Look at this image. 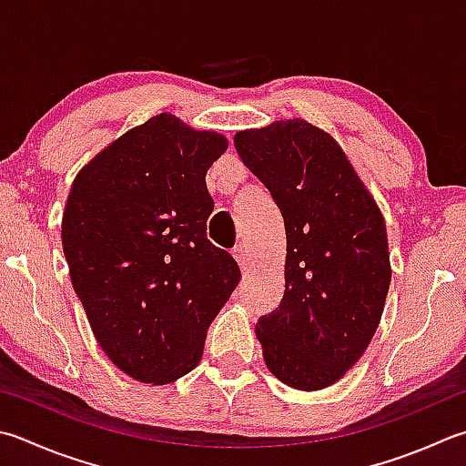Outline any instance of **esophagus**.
<instances>
[{
	"label": "esophagus",
	"instance_id": "esophagus-1",
	"mask_svg": "<svg viewBox=\"0 0 466 466\" xmlns=\"http://www.w3.org/2000/svg\"><path fill=\"white\" fill-rule=\"evenodd\" d=\"M232 254H234V258L238 260V264L242 267V270H246L248 268V248H246L244 244H236L234 246V250H232Z\"/></svg>",
	"mask_w": 466,
	"mask_h": 466
}]
</instances>
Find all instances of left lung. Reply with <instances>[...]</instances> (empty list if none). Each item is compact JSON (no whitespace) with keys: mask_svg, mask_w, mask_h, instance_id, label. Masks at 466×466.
<instances>
[{"mask_svg":"<svg viewBox=\"0 0 466 466\" xmlns=\"http://www.w3.org/2000/svg\"><path fill=\"white\" fill-rule=\"evenodd\" d=\"M234 147L285 218V297L257 325L264 363L282 384L323 390L355 366L384 313V216L339 143L303 118L236 133Z\"/></svg>","mask_w":466,"mask_h":466,"instance_id":"obj_1","label":"left lung"}]
</instances>
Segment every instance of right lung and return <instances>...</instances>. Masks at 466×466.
<instances>
[{"mask_svg": "<svg viewBox=\"0 0 466 466\" xmlns=\"http://www.w3.org/2000/svg\"><path fill=\"white\" fill-rule=\"evenodd\" d=\"M226 149L224 135L161 113L100 151L70 187L62 248L72 287L108 360L143 384L198 366L240 280L236 260L206 238V173Z\"/></svg>", "mask_w": 466, "mask_h": 466, "instance_id": "1", "label": "right lung"}]
</instances>
